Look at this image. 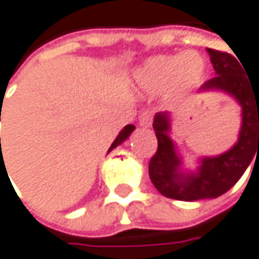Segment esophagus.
I'll list each match as a JSON object with an SVG mask.
<instances>
[{
	"instance_id": "obj_1",
	"label": "esophagus",
	"mask_w": 259,
	"mask_h": 259,
	"mask_svg": "<svg viewBox=\"0 0 259 259\" xmlns=\"http://www.w3.org/2000/svg\"><path fill=\"white\" fill-rule=\"evenodd\" d=\"M152 118H153V112L150 109H146L140 113L138 116V121H140V125L143 127H149L152 124Z\"/></svg>"
}]
</instances>
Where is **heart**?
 Here are the masks:
<instances>
[{"mask_svg":"<svg viewBox=\"0 0 259 259\" xmlns=\"http://www.w3.org/2000/svg\"><path fill=\"white\" fill-rule=\"evenodd\" d=\"M206 70V61L198 52L162 55L149 60L140 70V82L152 92H165L174 87L183 92L195 87Z\"/></svg>","mask_w":259,"mask_h":259,"instance_id":"1","label":"heart"}]
</instances>
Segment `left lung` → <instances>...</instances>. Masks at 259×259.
<instances>
[{
  "label": "left lung",
  "mask_w": 259,
  "mask_h": 259,
  "mask_svg": "<svg viewBox=\"0 0 259 259\" xmlns=\"http://www.w3.org/2000/svg\"><path fill=\"white\" fill-rule=\"evenodd\" d=\"M215 76L202 84V90H224L243 107V125L238 143L226 153L201 159L196 174L180 172V156L169 138V116L158 113L153 131L158 149L149 162V177L156 190L172 199L198 201L226 193L243 177L253 156L259 155V84L243 73L241 61L227 52L207 49Z\"/></svg>",
  "instance_id": "8db88e82"
}]
</instances>
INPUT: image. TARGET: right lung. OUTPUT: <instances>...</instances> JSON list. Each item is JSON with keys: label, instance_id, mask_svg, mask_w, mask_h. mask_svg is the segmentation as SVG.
Instances as JSON below:
<instances>
[{"label": "right lung", "instance_id": "add662e5", "mask_svg": "<svg viewBox=\"0 0 259 259\" xmlns=\"http://www.w3.org/2000/svg\"><path fill=\"white\" fill-rule=\"evenodd\" d=\"M0 119H1V109H0ZM134 128H135V125H132V124H127V125H125V127L122 128V131L119 132V135L116 137V140H115V141L112 143V146H110V149H109V150H112V149H115L116 146H119V144H121V143H122V141H124V140H125L127 137H128V135L132 134V131H134ZM0 141H1V140H0Z\"/></svg>", "mask_w": 259, "mask_h": 259}]
</instances>
